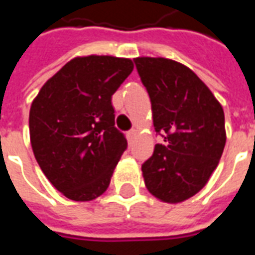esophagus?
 <instances>
[{
    "mask_svg": "<svg viewBox=\"0 0 255 255\" xmlns=\"http://www.w3.org/2000/svg\"><path fill=\"white\" fill-rule=\"evenodd\" d=\"M135 135H136V131H135V129H129V131L127 132V139L131 142V140L135 138Z\"/></svg>",
    "mask_w": 255,
    "mask_h": 255,
    "instance_id": "34e87169",
    "label": "esophagus"
}]
</instances>
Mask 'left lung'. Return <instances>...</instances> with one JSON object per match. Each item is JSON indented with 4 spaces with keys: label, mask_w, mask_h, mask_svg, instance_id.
Returning <instances> with one entry per match:
<instances>
[{
    "label": "left lung",
    "mask_w": 255,
    "mask_h": 255,
    "mask_svg": "<svg viewBox=\"0 0 255 255\" xmlns=\"http://www.w3.org/2000/svg\"><path fill=\"white\" fill-rule=\"evenodd\" d=\"M151 102L155 132L164 138L142 164L144 184L176 203L208 183L225 146L224 111L190 68L168 58L133 60Z\"/></svg>",
    "instance_id": "8db88e82"
}]
</instances>
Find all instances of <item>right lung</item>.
Listing matches in <instances>:
<instances>
[{
  "label": "right lung",
  "instance_id": "obj_1",
  "mask_svg": "<svg viewBox=\"0 0 255 255\" xmlns=\"http://www.w3.org/2000/svg\"><path fill=\"white\" fill-rule=\"evenodd\" d=\"M132 69L128 58H73L43 84L31 105L36 162L49 182L72 201L104 194L127 150V139L115 127L112 95Z\"/></svg>",
  "mask_w": 255,
  "mask_h": 255
}]
</instances>
